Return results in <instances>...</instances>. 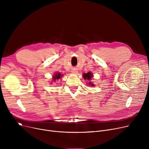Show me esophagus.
I'll return each instance as SVG.
<instances>
[{
	"label": "esophagus",
	"mask_w": 149,
	"mask_h": 149,
	"mask_svg": "<svg viewBox=\"0 0 149 149\" xmlns=\"http://www.w3.org/2000/svg\"><path fill=\"white\" fill-rule=\"evenodd\" d=\"M77 70H72V73H74V74H75V73H77Z\"/></svg>",
	"instance_id": "obj_1"
}]
</instances>
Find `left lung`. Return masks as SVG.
Masks as SVG:
<instances>
[{
    "label": "left lung",
    "mask_w": 149,
    "mask_h": 149,
    "mask_svg": "<svg viewBox=\"0 0 149 149\" xmlns=\"http://www.w3.org/2000/svg\"><path fill=\"white\" fill-rule=\"evenodd\" d=\"M83 77H84V79H88V81H88L89 85H91V86H94V84H93L92 83H91V79H92V78L93 77L92 73L88 72L86 73V74H84L83 75Z\"/></svg>",
    "instance_id": "8db88e82"
}]
</instances>
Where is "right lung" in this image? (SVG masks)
<instances>
[{
    "mask_svg": "<svg viewBox=\"0 0 149 149\" xmlns=\"http://www.w3.org/2000/svg\"><path fill=\"white\" fill-rule=\"evenodd\" d=\"M62 76H63V75H61L60 72H57L53 76L52 79H53L54 81H56L57 80H58L60 79H61V77Z\"/></svg>",
    "mask_w": 149,
    "mask_h": 149,
    "instance_id": "add662e5",
    "label": "right lung"
}]
</instances>
